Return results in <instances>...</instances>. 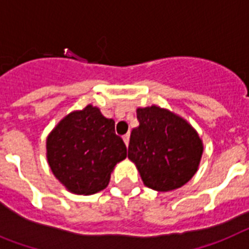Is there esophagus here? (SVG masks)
Masks as SVG:
<instances>
[{
    "label": "esophagus",
    "instance_id": "1",
    "mask_svg": "<svg viewBox=\"0 0 249 249\" xmlns=\"http://www.w3.org/2000/svg\"><path fill=\"white\" fill-rule=\"evenodd\" d=\"M129 139H130V134L129 133H126L124 135V137H123V140H124V142H125V145H129Z\"/></svg>",
    "mask_w": 249,
    "mask_h": 249
}]
</instances>
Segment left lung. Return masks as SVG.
<instances>
[{"label": "left lung", "mask_w": 249, "mask_h": 249, "mask_svg": "<svg viewBox=\"0 0 249 249\" xmlns=\"http://www.w3.org/2000/svg\"><path fill=\"white\" fill-rule=\"evenodd\" d=\"M137 116L127 158L142 183L158 192L183 187L199 168L204 149L199 134L184 118L158 105L138 107Z\"/></svg>", "instance_id": "obj_1"}]
</instances>
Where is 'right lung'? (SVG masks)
Returning a JSON list of instances; mask_svg holds the SVG:
<instances>
[{
    "instance_id": "add662e5",
    "label": "right lung",
    "mask_w": 249,
    "mask_h": 249,
    "mask_svg": "<svg viewBox=\"0 0 249 249\" xmlns=\"http://www.w3.org/2000/svg\"><path fill=\"white\" fill-rule=\"evenodd\" d=\"M46 158L56 179L73 194L105 189L126 146L115 134V122L89 104L62 118L46 139Z\"/></svg>"
}]
</instances>
